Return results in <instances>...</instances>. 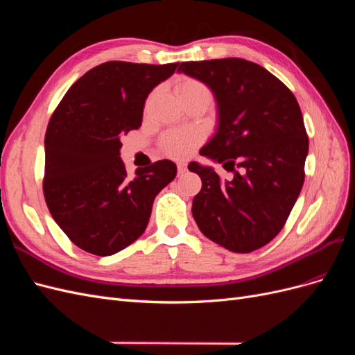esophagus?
<instances>
[{"label":"esophagus","instance_id":"esophagus-1","mask_svg":"<svg viewBox=\"0 0 355 355\" xmlns=\"http://www.w3.org/2000/svg\"><path fill=\"white\" fill-rule=\"evenodd\" d=\"M187 171V164L185 163H178V175L182 176Z\"/></svg>","mask_w":355,"mask_h":355}]
</instances>
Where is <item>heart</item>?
Segmentation results:
<instances>
[{"label":"heart","instance_id":"heart-1","mask_svg":"<svg viewBox=\"0 0 355 355\" xmlns=\"http://www.w3.org/2000/svg\"><path fill=\"white\" fill-rule=\"evenodd\" d=\"M179 99L188 103L191 101H211L210 89L197 78H182L176 84ZM202 142V135L192 128H171L159 137V148L167 157L182 159L189 157Z\"/></svg>","mask_w":355,"mask_h":355}]
</instances>
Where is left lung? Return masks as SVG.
<instances>
[{"label":"left lung","mask_w":355,"mask_h":355,"mask_svg":"<svg viewBox=\"0 0 355 355\" xmlns=\"http://www.w3.org/2000/svg\"><path fill=\"white\" fill-rule=\"evenodd\" d=\"M178 71L214 93L218 132L200 154L234 171L232 180L222 182L211 167L189 163L202 182L192 216L225 249H261L283 230L305 180L308 136L295 94L270 71L240 58L182 62Z\"/></svg>","instance_id":"left-lung-1"}]
</instances>
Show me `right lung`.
I'll list each match as a JSON object with an SVG mask.
<instances>
[{"label": "right lung", "instance_id": "add662e5", "mask_svg": "<svg viewBox=\"0 0 355 355\" xmlns=\"http://www.w3.org/2000/svg\"><path fill=\"white\" fill-rule=\"evenodd\" d=\"M176 68L101 63L71 85L53 112L42 191L53 219L80 249L110 256L130 245L146 230L154 198L175 179L170 159L127 176L120 137L141 127L148 94Z\"/></svg>", "mask_w": 355, "mask_h": 355}]
</instances>
